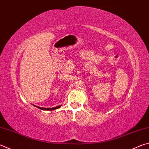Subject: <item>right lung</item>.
Listing matches in <instances>:
<instances>
[{
	"label": "right lung",
	"mask_w": 149,
	"mask_h": 149,
	"mask_svg": "<svg viewBox=\"0 0 149 149\" xmlns=\"http://www.w3.org/2000/svg\"><path fill=\"white\" fill-rule=\"evenodd\" d=\"M61 106V105H58V106H56L55 107H52V108H45V107H38V106H36V105H35V107H37L38 108H39V109H42V110H46V111H51V110H55L58 109Z\"/></svg>",
	"instance_id": "right-lung-1"
}]
</instances>
